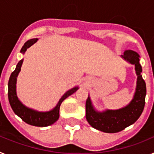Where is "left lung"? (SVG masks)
Returning a JSON list of instances; mask_svg holds the SVG:
<instances>
[{
  "mask_svg": "<svg viewBox=\"0 0 154 154\" xmlns=\"http://www.w3.org/2000/svg\"><path fill=\"white\" fill-rule=\"evenodd\" d=\"M121 57L131 64L134 65L137 75L136 88L130 103L121 109H105L99 112L94 107L90 95L86 102V118L92 128L105 133H116L123 131L138 120L143 112L146 95V82L142 75V66L139 55L133 50H126Z\"/></svg>",
  "mask_w": 154,
  "mask_h": 154,
  "instance_id": "obj_1",
  "label": "left lung"
}]
</instances>
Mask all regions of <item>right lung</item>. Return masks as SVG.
Masks as SVG:
<instances>
[{
    "instance_id": "1",
    "label": "right lung",
    "mask_w": 154,
    "mask_h": 154,
    "mask_svg": "<svg viewBox=\"0 0 154 154\" xmlns=\"http://www.w3.org/2000/svg\"><path fill=\"white\" fill-rule=\"evenodd\" d=\"M38 38H33L28 40L22 49L20 50V53L24 54L26 49L30 48L34 43L37 42ZM23 59L20 60L17 65L16 67V69L11 74V76L9 78L8 81V101H9L10 105H11V109L15 112V114L20 117L26 122V124H30L32 126H36V127H48L49 125H52L54 124L58 119H59L60 114V107L61 103L63 102V100H65L70 95L74 94L77 90L79 89V86H75L73 88L68 90L64 94L60 97L58 103L57 104L55 107L53 109L49 110L47 112H39L34 109L28 108L25 105H23L17 96V93H16V81H17V76L20 73L21 67H22Z\"/></svg>"
}]
</instances>
